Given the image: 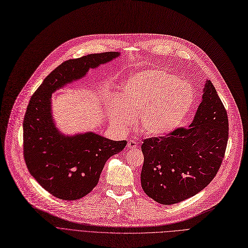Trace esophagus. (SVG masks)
I'll return each instance as SVG.
<instances>
[{"label": "esophagus", "instance_id": "1", "mask_svg": "<svg viewBox=\"0 0 248 248\" xmlns=\"http://www.w3.org/2000/svg\"><path fill=\"white\" fill-rule=\"evenodd\" d=\"M127 146H128V148L129 149H133V148H136L137 147V143H136V141H134V140H129L128 141V143H127Z\"/></svg>", "mask_w": 248, "mask_h": 248}]
</instances>
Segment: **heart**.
Wrapping results in <instances>:
<instances>
[{
  "label": "heart",
  "mask_w": 248,
  "mask_h": 248,
  "mask_svg": "<svg viewBox=\"0 0 248 248\" xmlns=\"http://www.w3.org/2000/svg\"><path fill=\"white\" fill-rule=\"evenodd\" d=\"M195 105L188 82L160 69H150L127 78L120 90L119 106L111 112V122L126 130L138 117V130L149 136L167 135L179 128Z\"/></svg>",
  "instance_id": "obj_1"
}]
</instances>
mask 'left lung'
<instances>
[{
    "mask_svg": "<svg viewBox=\"0 0 248 248\" xmlns=\"http://www.w3.org/2000/svg\"><path fill=\"white\" fill-rule=\"evenodd\" d=\"M202 99L188 128L146 138L141 145V186L159 204H176L195 196L220 169L229 135L227 112L210 80Z\"/></svg>",
    "mask_w": 248,
    "mask_h": 248,
    "instance_id": "1",
    "label": "left lung"
}]
</instances>
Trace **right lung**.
Masks as SVG:
<instances>
[{"mask_svg": "<svg viewBox=\"0 0 248 248\" xmlns=\"http://www.w3.org/2000/svg\"><path fill=\"white\" fill-rule=\"evenodd\" d=\"M119 55L93 53L62 62L45 78L29 101L23 122L24 159L33 178L58 199L74 201L91 193L106 161L122 151L127 141H114L93 132L62 134L52 119V93Z\"/></svg>", "mask_w": 248, "mask_h": 248, "instance_id": "1", "label": "right lung"}]
</instances>
